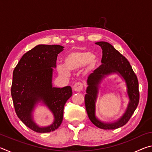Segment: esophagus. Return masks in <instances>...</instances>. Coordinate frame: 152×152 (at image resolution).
Here are the masks:
<instances>
[{"label": "esophagus", "instance_id": "34e87169", "mask_svg": "<svg viewBox=\"0 0 152 152\" xmlns=\"http://www.w3.org/2000/svg\"><path fill=\"white\" fill-rule=\"evenodd\" d=\"M73 89L76 92H80L83 89V84L82 82H77L74 85Z\"/></svg>", "mask_w": 152, "mask_h": 152}]
</instances>
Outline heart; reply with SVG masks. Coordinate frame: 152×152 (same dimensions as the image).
Here are the masks:
<instances>
[{"mask_svg":"<svg viewBox=\"0 0 152 152\" xmlns=\"http://www.w3.org/2000/svg\"><path fill=\"white\" fill-rule=\"evenodd\" d=\"M96 56L92 53L86 51L72 52L64 58V66L58 65V72L63 76L68 75L69 72H74L86 64L89 68H92L96 65Z\"/></svg>","mask_w":152,"mask_h":152,"instance_id":"b5f03b06","label":"heart"}]
</instances>
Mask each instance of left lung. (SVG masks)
<instances>
[{
  "instance_id": "obj_1",
  "label": "left lung",
  "mask_w": 152,
  "mask_h": 152,
  "mask_svg": "<svg viewBox=\"0 0 152 152\" xmlns=\"http://www.w3.org/2000/svg\"><path fill=\"white\" fill-rule=\"evenodd\" d=\"M102 50V64L88 76L86 94L84 97L86 110L89 119L97 127L102 129H115L127 123L137 108L140 101L139 83L137 76L133 72L127 59L120 53L110 43L105 42H96ZM119 73L125 80L128 87L130 103L123 117L117 122L104 124L98 120L95 116V102L97 97L98 84L105 75Z\"/></svg>"
}]
</instances>
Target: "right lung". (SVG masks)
I'll list each match as a JSON object with an SVG mask.
<instances>
[{
	"label": "right lung",
	"mask_w": 152,
	"mask_h": 152,
	"mask_svg": "<svg viewBox=\"0 0 152 152\" xmlns=\"http://www.w3.org/2000/svg\"><path fill=\"white\" fill-rule=\"evenodd\" d=\"M59 45H38L27 51L15 67L12 76L11 96L17 117L31 129L37 133L53 132L63 120L64 107L72 95L70 86L52 87L53 68L58 54L63 51ZM42 100L54 114L55 122L40 128L32 119L34 104Z\"/></svg>",
	"instance_id": "1"
}]
</instances>
